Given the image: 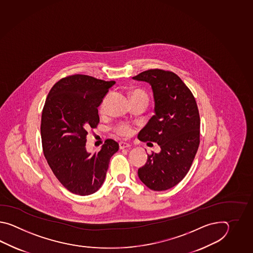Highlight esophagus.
Returning <instances> with one entry per match:
<instances>
[{
  "mask_svg": "<svg viewBox=\"0 0 253 253\" xmlns=\"http://www.w3.org/2000/svg\"><path fill=\"white\" fill-rule=\"evenodd\" d=\"M131 145L128 143H126V142H120L119 143V148L120 149H124V148H127V147H130Z\"/></svg>",
  "mask_w": 253,
  "mask_h": 253,
  "instance_id": "esophagus-1",
  "label": "esophagus"
}]
</instances>
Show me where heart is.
<instances>
[{
    "instance_id": "1",
    "label": "heart",
    "mask_w": 253,
    "mask_h": 253,
    "mask_svg": "<svg viewBox=\"0 0 253 253\" xmlns=\"http://www.w3.org/2000/svg\"><path fill=\"white\" fill-rule=\"evenodd\" d=\"M145 97L147 98V95L145 94V92L143 90H134V92H132L131 94V98H134V97ZM148 99V98H147ZM103 106V105H102ZM101 106V107H102ZM115 132L119 135L121 136H129L130 134L133 133V128L130 125L126 124V123H119L115 126Z\"/></svg>"
}]
</instances>
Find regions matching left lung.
<instances>
[{
	"label": "left lung",
	"instance_id": "1",
	"mask_svg": "<svg viewBox=\"0 0 253 253\" xmlns=\"http://www.w3.org/2000/svg\"><path fill=\"white\" fill-rule=\"evenodd\" d=\"M150 84L155 115L140 130L141 141L157 143L138 169L142 183L154 191L172 188L183 180L193 164L200 144V116L194 95L171 71L145 70L132 78Z\"/></svg>",
	"mask_w": 253,
	"mask_h": 253
}]
</instances>
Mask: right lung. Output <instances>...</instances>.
<instances>
[{
	"label": "right lung",
	"instance_id": "right-lung-1",
	"mask_svg": "<svg viewBox=\"0 0 253 253\" xmlns=\"http://www.w3.org/2000/svg\"><path fill=\"white\" fill-rule=\"evenodd\" d=\"M115 83L77 74L58 81L48 92L41 124L43 154L55 176L72 194L96 193L111 156L119 151L112 139L106 140L98 153L86 149L87 130L97 127V108Z\"/></svg>",
	"mask_w": 253,
	"mask_h": 253
}]
</instances>
